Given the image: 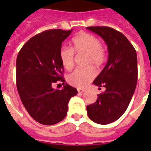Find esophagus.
<instances>
[{
  "mask_svg": "<svg viewBox=\"0 0 151 151\" xmlns=\"http://www.w3.org/2000/svg\"><path fill=\"white\" fill-rule=\"evenodd\" d=\"M78 92L79 93H83L84 92H85V89H81V88H78Z\"/></svg>",
  "mask_w": 151,
  "mask_h": 151,
  "instance_id": "1",
  "label": "esophagus"
}]
</instances>
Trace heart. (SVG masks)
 <instances>
[{"mask_svg":"<svg viewBox=\"0 0 151 151\" xmlns=\"http://www.w3.org/2000/svg\"><path fill=\"white\" fill-rule=\"evenodd\" d=\"M74 53L85 54L84 65L85 67L76 69L70 73L66 80L72 86L83 88H85L96 76L92 66L99 68L106 60V50L100 40L93 34L81 33L71 41L70 48L62 47L59 52V60L66 70H71L74 65Z\"/></svg>","mask_w":151,"mask_h":151,"instance_id":"1","label":"heart"}]
</instances>
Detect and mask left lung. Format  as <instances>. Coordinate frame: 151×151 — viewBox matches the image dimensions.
Segmentation results:
<instances>
[{"instance_id":"left-lung-1","label":"left lung","mask_w":151,"mask_h":151,"mask_svg":"<svg viewBox=\"0 0 151 151\" xmlns=\"http://www.w3.org/2000/svg\"><path fill=\"white\" fill-rule=\"evenodd\" d=\"M88 29L99 35L107 45V63L93 81L106 88L96 101L87 106L88 116L97 124H107L117 121L125 112L137 83V55L124 34L111 27H89Z\"/></svg>"}]
</instances>
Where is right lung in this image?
Here are the masks:
<instances>
[{
	"label": "right lung",
	"instance_id": "1",
	"mask_svg": "<svg viewBox=\"0 0 151 151\" xmlns=\"http://www.w3.org/2000/svg\"><path fill=\"white\" fill-rule=\"evenodd\" d=\"M73 29H48L31 37L18 54L16 86L22 104L39 123L52 125L66 117L68 103L78 90L65 83L59 60L62 43ZM57 80L64 85L54 90Z\"/></svg>",
	"mask_w": 151,
	"mask_h": 151
}]
</instances>
